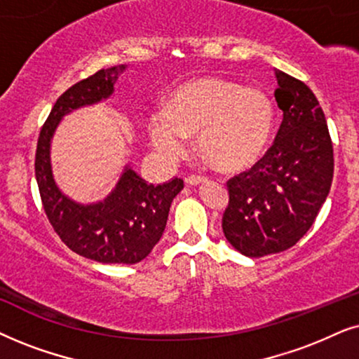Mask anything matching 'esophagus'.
<instances>
[{
  "label": "esophagus",
  "instance_id": "esophagus-1",
  "mask_svg": "<svg viewBox=\"0 0 359 359\" xmlns=\"http://www.w3.org/2000/svg\"><path fill=\"white\" fill-rule=\"evenodd\" d=\"M185 182L189 185H200L203 182H207V177L205 175H189L187 179H185Z\"/></svg>",
  "mask_w": 359,
  "mask_h": 359
}]
</instances>
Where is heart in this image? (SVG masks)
Listing matches in <instances>:
<instances>
[{
  "instance_id": "1",
  "label": "heart",
  "mask_w": 359,
  "mask_h": 359,
  "mask_svg": "<svg viewBox=\"0 0 359 359\" xmlns=\"http://www.w3.org/2000/svg\"><path fill=\"white\" fill-rule=\"evenodd\" d=\"M274 126V104L257 87L222 76H200L169 93L149 118V136L167 156L184 151L197 135V151L222 170H240L259 159Z\"/></svg>"
}]
</instances>
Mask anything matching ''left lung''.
<instances>
[{"instance_id": "left-lung-1", "label": "left lung", "mask_w": 359, "mask_h": 359, "mask_svg": "<svg viewBox=\"0 0 359 359\" xmlns=\"http://www.w3.org/2000/svg\"><path fill=\"white\" fill-rule=\"evenodd\" d=\"M274 97L284 118L272 146L228 180L222 228L241 255L261 257L292 248L312 226L333 180V146L312 90L276 70Z\"/></svg>"}]
</instances>
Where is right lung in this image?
Segmentation results:
<instances>
[{"instance_id": "1", "label": "right lung", "mask_w": 359, "mask_h": 359, "mask_svg": "<svg viewBox=\"0 0 359 359\" xmlns=\"http://www.w3.org/2000/svg\"><path fill=\"white\" fill-rule=\"evenodd\" d=\"M124 70L126 65L98 70L57 98L37 140L34 162L42 207L54 231L76 255L104 264H136L144 259L164 233L172 200L184 189V180L177 177L162 185L147 184L131 167L124 169L116 189L98 203H75L55 185L49 152L57 124L72 109L108 98Z\"/></svg>"}]
</instances>
